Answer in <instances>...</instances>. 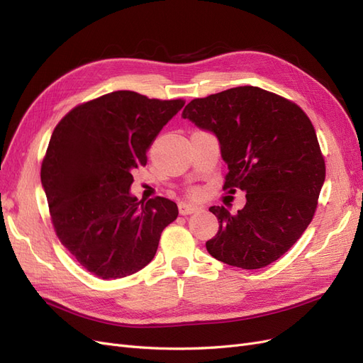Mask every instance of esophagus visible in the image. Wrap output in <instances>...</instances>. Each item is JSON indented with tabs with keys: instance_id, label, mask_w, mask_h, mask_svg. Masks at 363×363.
<instances>
[{
	"instance_id": "obj_1",
	"label": "esophagus",
	"mask_w": 363,
	"mask_h": 363,
	"mask_svg": "<svg viewBox=\"0 0 363 363\" xmlns=\"http://www.w3.org/2000/svg\"><path fill=\"white\" fill-rule=\"evenodd\" d=\"M179 211L182 215H191V213H195L200 211V207L196 204H192V203H186V201H182L179 204Z\"/></svg>"
}]
</instances>
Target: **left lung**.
Here are the masks:
<instances>
[{
	"instance_id": "1",
	"label": "left lung",
	"mask_w": 363,
	"mask_h": 363,
	"mask_svg": "<svg viewBox=\"0 0 363 363\" xmlns=\"http://www.w3.org/2000/svg\"><path fill=\"white\" fill-rule=\"evenodd\" d=\"M211 131L228 167L224 188L245 192L232 213L212 206L219 230L206 242L227 265L259 269L281 257L311 224L325 163L311 119L292 101L256 86L196 98L182 113Z\"/></svg>"
}]
</instances>
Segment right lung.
<instances>
[{"label": "right lung", "instance_id": "right-lung-1", "mask_svg": "<svg viewBox=\"0 0 363 363\" xmlns=\"http://www.w3.org/2000/svg\"><path fill=\"white\" fill-rule=\"evenodd\" d=\"M184 100L116 91L77 106L54 128L40 182L54 230L94 276L123 279L155 257L163 228L179 215L168 199L138 200L131 171Z\"/></svg>", "mask_w": 363, "mask_h": 363}]
</instances>
